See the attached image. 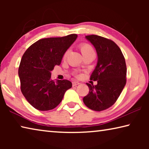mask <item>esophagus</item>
<instances>
[{"instance_id":"obj_1","label":"esophagus","mask_w":149,"mask_h":149,"mask_svg":"<svg viewBox=\"0 0 149 149\" xmlns=\"http://www.w3.org/2000/svg\"><path fill=\"white\" fill-rule=\"evenodd\" d=\"M79 84H80V83L78 82V81H73L72 82L73 86H76L77 85H79Z\"/></svg>"}]
</instances>
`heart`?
<instances>
[{"label": "heart", "mask_w": 149, "mask_h": 149, "mask_svg": "<svg viewBox=\"0 0 149 149\" xmlns=\"http://www.w3.org/2000/svg\"><path fill=\"white\" fill-rule=\"evenodd\" d=\"M79 49L81 50V52L83 54V56H84L85 54L91 53V52H94V50L92 47L90 45L87 44V43H83L79 45ZM69 50H67L64 54V58H65L67 57L68 54Z\"/></svg>", "instance_id": "heart-1"}]
</instances>
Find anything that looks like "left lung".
<instances>
[{
    "label": "left lung",
    "mask_w": 149,
    "mask_h": 149,
    "mask_svg": "<svg viewBox=\"0 0 149 149\" xmlns=\"http://www.w3.org/2000/svg\"><path fill=\"white\" fill-rule=\"evenodd\" d=\"M97 51V63L91 79L97 85L87 84L88 95L84 97V104L95 111H102L112 106L126 84L125 60L119 47L114 41L96 35L85 36Z\"/></svg>",
    "instance_id": "left-lung-1"
}]
</instances>
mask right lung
Listing matches in <instances>:
<instances>
[{
	"label": "right lung",
	"instance_id": "obj_1",
	"mask_svg": "<svg viewBox=\"0 0 149 149\" xmlns=\"http://www.w3.org/2000/svg\"><path fill=\"white\" fill-rule=\"evenodd\" d=\"M77 35L40 39L25 52L20 62L18 75L22 94L33 107L41 111L54 109L72 86L68 80L51 79V72L61 64L65 51Z\"/></svg>",
	"mask_w": 149,
	"mask_h": 149
}]
</instances>
